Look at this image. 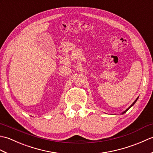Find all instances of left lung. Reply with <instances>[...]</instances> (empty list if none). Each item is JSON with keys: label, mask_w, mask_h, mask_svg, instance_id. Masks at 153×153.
Returning a JSON list of instances; mask_svg holds the SVG:
<instances>
[{"label": "left lung", "mask_w": 153, "mask_h": 153, "mask_svg": "<svg viewBox=\"0 0 153 153\" xmlns=\"http://www.w3.org/2000/svg\"><path fill=\"white\" fill-rule=\"evenodd\" d=\"M139 99V97H137V99H135V101H134V102H133V103L131 104V105H130V106H129V107H128V108H127V109H126V110H124V111H123V112H122V113H121V114H124V113H126V112L127 111H128V110H129V108H130L131 106H134V105H135V103L136 102H137V99Z\"/></svg>", "instance_id": "8db88e82"}]
</instances>
